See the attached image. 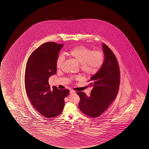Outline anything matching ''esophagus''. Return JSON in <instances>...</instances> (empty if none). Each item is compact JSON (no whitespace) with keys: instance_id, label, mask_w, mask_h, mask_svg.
Segmentation results:
<instances>
[{"instance_id":"esophagus-1","label":"esophagus","mask_w":149,"mask_h":149,"mask_svg":"<svg viewBox=\"0 0 149 149\" xmlns=\"http://www.w3.org/2000/svg\"><path fill=\"white\" fill-rule=\"evenodd\" d=\"M70 93L71 94H74V93H76L75 91V90H73V89H71L70 91Z\"/></svg>"}]
</instances>
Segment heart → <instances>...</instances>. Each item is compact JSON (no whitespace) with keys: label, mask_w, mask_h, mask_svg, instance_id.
Masks as SVG:
<instances>
[{"label":"heart","mask_w":149,"mask_h":149,"mask_svg":"<svg viewBox=\"0 0 149 149\" xmlns=\"http://www.w3.org/2000/svg\"><path fill=\"white\" fill-rule=\"evenodd\" d=\"M68 55L75 61L79 63L81 71L85 75L90 76L98 73L102 66L104 60V56L102 51L93 50L83 45L78 46L70 49ZM64 60L63 54L58 56L56 60L57 68H61ZM73 79V77H71Z\"/></svg>","instance_id":"heart-1"}]
</instances>
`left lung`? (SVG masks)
<instances>
[{
  "mask_svg": "<svg viewBox=\"0 0 149 149\" xmlns=\"http://www.w3.org/2000/svg\"><path fill=\"white\" fill-rule=\"evenodd\" d=\"M105 59L98 73L93 76L89 86L93 87L90 96L82 91L79 97V110L88 116L99 117L107 109L117 95L120 84V70L117 59L107 45L103 43Z\"/></svg>",
  "mask_w": 149,
  "mask_h": 149,
  "instance_id": "left-lung-1",
  "label": "left lung"
}]
</instances>
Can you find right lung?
Masks as SVG:
<instances>
[{"label": "right lung", "instance_id": "add662e5", "mask_svg": "<svg viewBox=\"0 0 149 149\" xmlns=\"http://www.w3.org/2000/svg\"><path fill=\"white\" fill-rule=\"evenodd\" d=\"M63 44L48 42L35 49L27 60L25 71V90L35 109L44 117L61 114L68 89H51L49 77L56 73V60Z\"/></svg>", "mask_w": 149, "mask_h": 149}]
</instances>
